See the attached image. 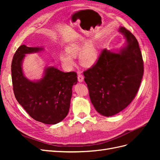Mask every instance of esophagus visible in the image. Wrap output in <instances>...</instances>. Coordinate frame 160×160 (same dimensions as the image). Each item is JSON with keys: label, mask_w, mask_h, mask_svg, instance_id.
I'll return each instance as SVG.
<instances>
[{"label": "esophagus", "mask_w": 160, "mask_h": 160, "mask_svg": "<svg viewBox=\"0 0 160 160\" xmlns=\"http://www.w3.org/2000/svg\"><path fill=\"white\" fill-rule=\"evenodd\" d=\"M78 81L79 82H80V83H81V82H83V80H84V77L82 75L81 73H79L78 74Z\"/></svg>", "instance_id": "esophagus-1"}]
</instances>
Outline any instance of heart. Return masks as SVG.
Returning a JSON list of instances; mask_svg holds the SVG:
<instances>
[{
  "label": "heart",
  "instance_id": "heart-1",
  "mask_svg": "<svg viewBox=\"0 0 160 160\" xmlns=\"http://www.w3.org/2000/svg\"><path fill=\"white\" fill-rule=\"evenodd\" d=\"M66 53H61L59 60L67 69H70L75 65L74 58L78 54L79 63L83 67H89L95 64L98 59V51L93 43L87 42L81 39L66 45Z\"/></svg>",
  "mask_w": 160,
  "mask_h": 160
}]
</instances>
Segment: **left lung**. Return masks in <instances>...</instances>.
I'll return each mask as SVG.
<instances>
[{
	"label": "left lung",
	"instance_id": "8db88e82",
	"mask_svg": "<svg viewBox=\"0 0 160 160\" xmlns=\"http://www.w3.org/2000/svg\"><path fill=\"white\" fill-rule=\"evenodd\" d=\"M119 31L125 38L123 47L115 51L103 49L96 63L83 72L91 103L106 117L128 107L138 93L143 75L136 38L123 27Z\"/></svg>",
	"mask_w": 160,
	"mask_h": 160
}]
</instances>
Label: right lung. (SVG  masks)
Returning <instances> with one entry per match:
<instances>
[{
	"label": "right lung",
	"instance_id": "1",
	"mask_svg": "<svg viewBox=\"0 0 160 160\" xmlns=\"http://www.w3.org/2000/svg\"><path fill=\"white\" fill-rule=\"evenodd\" d=\"M43 47L22 45L14 53L11 65L14 96L31 117L45 124H56L68 114L72 85L77 84L75 72H65L54 67H45L37 81L27 79L22 71L26 54L40 52Z\"/></svg>",
	"mask_w": 160,
	"mask_h": 160
}]
</instances>
